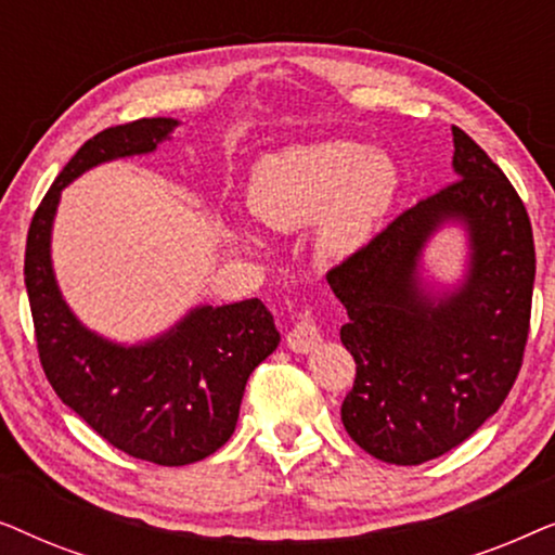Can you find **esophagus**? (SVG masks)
<instances>
[{
	"label": "esophagus",
	"instance_id": "esophagus-1",
	"mask_svg": "<svg viewBox=\"0 0 555 555\" xmlns=\"http://www.w3.org/2000/svg\"><path fill=\"white\" fill-rule=\"evenodd\" d=\"M318 344H321V328H318V323L310 318V313H306L293 325L291 333H287V348L295 353H308Z\"/></svg>",
	"mask_w": 555,
	"mask_h": 555
}]
</instances>
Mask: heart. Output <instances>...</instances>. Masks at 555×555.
I'll return each mask as SVG.
<instances>
[{"instance_id": "1", "label": "heart", "mask_w": 555, "mask_h": 555, "mask_svg": "<svg viewBox=\"0 0 555 555\" xmlns=\"http://www.w3.org/2000/svg\"><path fill=\"white\" fill-rule=\"evenodd\" d=\"M397 192L399 169L389 154L338 139L262 158L249 186V209L283 232L318 219V253L340 260L366 245Z\"/></svg>"}]
</instances>
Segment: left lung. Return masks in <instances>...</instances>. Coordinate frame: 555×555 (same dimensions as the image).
I'll return each instance as SVG.
<instances>
[{"label": "left lung", "mask_w": 555, "mask_h": 555, "mask_svg": "<svg viewBox=\"0 0 555 555\" xmlns=\"http://www.w3.org/2000/svg\"><path fill=\"white\" fill-rule=\"evenodd\" d=\"M452 135L457 179L328 272L356 361L340 420L361 450L391 465H422L480 429L513 389L528 340V211L500 166L457 126ZM444 223L468 230L470 264L452 294L435 296L418 260Z\"/></svg>", "instance_id": "obj_1"}]
</instances>
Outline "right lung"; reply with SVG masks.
Masks as SVG:
<instances>
[{
  "mask_svg": "<svg viewBox=\"0 0 555 555\" xmlns=\"http://www.w3.org/2000/svg\"><path fill=\"white\" fill-rule=\"evenodd\" d=\"M177 126L141 118L82 143L37 207L25 249L37 351L52 389L116 450L164 467L199 462L232 437L249 374L280 344L272 313L257 298L199 306L146 344H113L67 308L50 237L60 192L73 179L113 158L151 154Z\"/></svg>",
  "mask_w": 555,
  "mask_h": 555,
  "instance_id": "right-lung-1",
  "label": "right lung"
}]
</instances>
